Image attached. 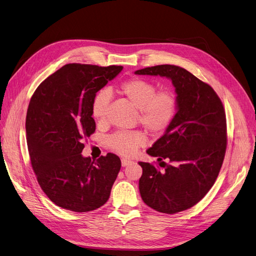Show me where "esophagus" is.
<instances>
[{
    "instance_id": "1",
    "label": "esophagus",
    "mask_w": 256,
    "mask_h": 256,
    "mask_svg": "<svg viewBox=\"0 0 256 256\" xmlns=\"http://www.w3.org/2000/svg\"><path fill=\"white\" fill-rule=\"evenodd\" d=\"M132 160H126V158H122V166H126L128 164H132Z\"/></svg>"
}]
</instances>
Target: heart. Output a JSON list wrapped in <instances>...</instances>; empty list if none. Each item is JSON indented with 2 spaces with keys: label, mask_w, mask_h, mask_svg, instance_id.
I'll list each match as a JSON object with an SVG mask.
<instances>
[{
  "label": "heart",
  "mask_w": 256,
  "mask_h": 256,
  "mask_svg": "<svg viewBox=\"0 0 256 256\" xmlns=\"http://www.w3.org/2000/svg\"><path fill=\"white\" fill-rule=\"evenodd\" d=\"M118 92L139 110V122L151 134H162L173 124L178 110V100L172 90H158L153 82L132 78L120 83ZM109 103L110 94L107 90H100L94 94L92 114L98 122H105ZM145 143V134L139 130H119L107 138L108 147L126 156H132Z\"/></svg>",
  "instance_id": "heart-1"
}]
</instances>
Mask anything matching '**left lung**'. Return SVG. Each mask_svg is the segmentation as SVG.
<instances>
[{
    "instance_id": "obj_1",
    "label": "left lung",
    "mask_w": 256,
    "mask_h": 256,
    "mask_svg": "<svg viewBox=\"0 0 256 256\" xmlns=\"http://www.w3.org/2000/svg\"><path fill=\"white\" fill-rule=\"evenodd\" d=\"M166 77L176 88L173 124L147 153L158 166L140 162L139 190L150 208L166 214L190 209L207 194L219 174L228 145L226 117L215 90L183 68L160 64L136 71ZM166 159L168 164L162 162Z\"/></svg>"
}]
</instances>
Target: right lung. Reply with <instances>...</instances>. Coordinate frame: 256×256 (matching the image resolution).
Masks as SVG:
<instances>
[{
  "label": "right lung",
  "mask_w": 256,
  "mask_h": 256,
  "mask_svg": "<svg viewBox=\"0 0 256 256\" xmlns=\"http://www.w3.org/2000/svg\"><path fill=\"white\" fill-rule=\"evenodd\" d=\"M122 66L68 64L47 77L30 98L26 130L32 168L56 206L90 212L108 200L122 166L116 154L83 158V141L96 130L94 94L122 72Z\"/></svg>",
  "instance_id": "add662e5"
}]
</instances>
